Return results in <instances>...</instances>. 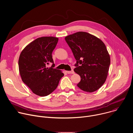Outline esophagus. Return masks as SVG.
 <instances>
[{
	"instance_id": "obj_1",
	"label": "esophagus",
	"mask_w": 133,
	"mask_h": 133,
	"mask_svg": "<svg viewBox=\"0 0 133 133\" xmlns=\"http://www.w3.org/2000/svg\"><path fill=\"white\" fill-rule=\"evenodd\" d=\"M66 72L67 74H74V71L73 70H71L70 71H66Z\"/></svg>"
}]
</instances>
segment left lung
Masks as SVG:
<instances>
[{"label":"left lung","mask_w":133,"mask_h":133,"mask_svg":"<svg viewBox=\"0 0 133 133\" xmlns=\"http://www.w3.org/2000/svg\"><path fill=\"white\" fill-rule=\"evenodd\" d=\"M65 39L76 60L74 71L81 76L77 86L89 92L98 90L106 81L110 63L105 45L97 37L83 31Z\"/></svg>","instance_id":"obj_1"}]
</instances>
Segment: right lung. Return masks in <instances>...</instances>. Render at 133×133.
I'll return each instance as SVG.
<instances>
[{"label": "right lung", "mask_w": 133, "mask_h": 133, "mask_svg": "<svg viewBox=\"0 0 133 133\" xmlns=\"http://www.w3.org/2000/svg\"><path fill=\"white\" fill-rule=\"evenodd\" d=\"M58 38L42 37L28 44L22 51L18 61L23 82L37 95L46 96L58 86L64 74L54 68L52 52ZM52 63V66L47 67Z\"/></svg>", "instance_id": "add662e5"}]
</instances>
